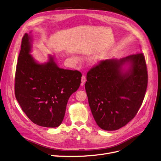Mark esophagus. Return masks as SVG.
I'll return each instance as SVG.
<instances>
[{
  "instance_id": "esophagus-1",
  "label": "esophagus",
  "mask_w": 161,
  "mask_h": 161,
  "mask_svg": "<svg viewBox=\"0 0 161 161\" xmlns=\"http://www.w3.org/2000/svg\"><path fill=\"white\" fill-rule=\"evenodd\" d=\"M86 81V76H85V75H82V77H81V84H84Z\"/></svg>"
}]
</instances>
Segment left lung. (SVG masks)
<instances>
[{"label": "left lung", "instance_id": "obj_1", "mask_svg": "<svg viewBox=\"0 0 161 161\" xmlns=\"http://www.w3.org/2000/svg\"><path fill=\"white\" fill-rule=\"evenodd\" d=\"M125 64L129 67L122 69ZM85 88L92 113L104 130L114 131L134 118L143 102L148 71L143 53L100 61L87 73Z\"/></svg>", "mask_w": 161, "mask_h": 161}]
</instances>
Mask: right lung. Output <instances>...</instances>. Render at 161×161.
I'll return each instance as SVG.
<instances>
[{"label":"right lung","instance_id":"right-lung-1","mask_svg":"<svg viewBox=\"0 0 161 161\" xmlns=\"http://www.w3.org/2000/svg\"><path fill=\"white\" fill-rule=\"evenodd\" d=\"M31 38H22L15 77V94L21 109L36 125L57 127L61 124L71 95L79 88L81 73L59 68L54 57L40 64L30 54Z\"/></svg>","mask_w":161,"mask_h":161}]
</instances>
